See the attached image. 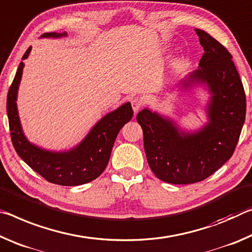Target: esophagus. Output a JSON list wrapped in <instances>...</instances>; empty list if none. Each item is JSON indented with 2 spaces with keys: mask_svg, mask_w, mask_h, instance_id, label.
I'll return each instance as SVG.
<instances>
[{
  "mask_svg": "<svg viewBox=\"0 0 252 252\" xmlns=\"http://www.w3.org/2000/svg\"><path fill=\"white\" fill-rule=\"evenodd\" d=\"M142 106H143V101L139 98H134L133 100H131V107H133V110L135 114L142 108Z\"/></svg>",
  "mask_w": 252,
  "mask_h": 252,
  "instance_id": "1",
  "label": "esophagus"
}]
</instances>
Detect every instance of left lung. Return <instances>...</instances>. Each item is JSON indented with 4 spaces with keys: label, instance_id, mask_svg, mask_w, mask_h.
<instances>
[{
    "label": "left lung",
    "instance_id": "left-lung-1",
    "mask_svg": "<svg viewBox=\"0 0 252 252\" xmlns=\"http://www.w3.org/2000/svg\"><path fill=\"white\" fill-rule=\"evenodd\" d=\"M204 53L199 69L181 81L187 90L204 85L211 94L208 123L195 131L181 129L148 108L136 119L144 135L147 163L156 177L172 184L203 181L232 156L246 119V94L232 56L205 31L195 29Z\"/></svg>",
    "mask_w": 252,
    "mask_h": 252
}]
</instances>
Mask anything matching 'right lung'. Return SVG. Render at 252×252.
<instances>
[{
	"instance_id": "obj_1",
	"label": "right lung",
	"mask_w": 252,
	"mask_h": 252,
	"mask_svg": "<svg viewBox=\"0 0 252 252\" xmlns=\"http://www.w3.org/2000/svg\"><path fill=\"white\" fill-rule=\"evenodd\" d=\"M65 35V32H50L43 33L41 38H60ZM30 51L31 47L23 55L22 60L27 59ZM23 67L24 63L21 61L6 99L11 139L16 153L48 182L75 187L97 179L108 164L119 130L133 117L130 102H125L117 109L105 115L76 147L64 152L47 151L28 141L20 122L16 98Z\"/></svg>"
}]
</instances>
